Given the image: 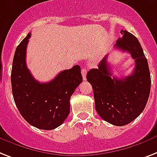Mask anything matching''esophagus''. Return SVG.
<instances>
[{
	"label": "esophagus",
	"mask_w": 157,
	"mask_h": 157,
	"mask_svg": "<svg viewBox=\"0 0 157 157\" xmlns=\"http://www.w3.org/2000/svg\"><path fill=\"white\" fill-rule=\"evenodd\" d=\"M81 74H82L84 81H86V74H87V71H86L85 68H82V69H81Z\"/></svg>",
	"instance_id": "34e87169"
}]
</instances>
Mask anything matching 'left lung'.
I'll use <instances>...</instances> for the list:
<instances>
[{"label":"left lung","mask_w":157,"mask_h":157,"mask_svg":"<svg viewBox=\"0 0 157 157\" xmlns=\"http://www.w3.org/2000/svg\"><path fill=\"white\" fill-rule=\"evenodd\" d=\"M122 38L114 48L128 52L135 59L136 67L131 75L117 78L111 76L107 56L90 69L86 78L94 90L95 109L100 117L115 126H124L136 119L144 109L151 89L148 63L140 43L136 36L121 30Z\"/></svg>","instance_id":"8db88e82"}]
</instances>
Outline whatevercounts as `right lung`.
<instances>
[{
    "instance_id": "right-lung-1",
    "label": "right lung",
    "mask_w": 157,
    "mask_h": 157,
    "mask_svg": "<svg viewBox=\"0 0 157 157\" xmlns=\"http://www.w3.org/2000/svg\"><path fill=\"white\" fill-rule=\"evenodd\" d=\"M30 33L15 51L11 85L15 104L27 123L39 129L53 130L64 122L70 112V98L82 82L81 67L60 72L52 81L40 83L33 77L25 63Z\"/></svg>"
}]
</instances>
